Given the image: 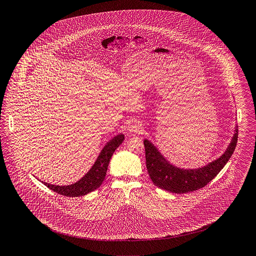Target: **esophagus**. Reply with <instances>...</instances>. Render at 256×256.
Listing matches in <instances>:
<instances>
[{
    "label": "esophagus",
    "mask_w": 256,
    "mask_h": 256,
    "mask_svg": "<svg viewBox=\"0 0 256 256\" xmlns=\"http://www.w3.org/2000/svg\"><path fill=\"white\" fill-rule=\"evenodd\" d=\"M142 131V125L139 124L138 122L133 123L130 127H129V132L130 133H140Z\"/></svg>",
    "instance_id": "esophagus-1"
}]
</instances>
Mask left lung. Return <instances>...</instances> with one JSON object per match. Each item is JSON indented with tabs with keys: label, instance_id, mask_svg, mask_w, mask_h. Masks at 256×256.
Wrapping results in <instances>:
<instances>
[{
	"label": "left lung",
	"instance_id": "1",
	"mask_svg": "<svg viewBox=\"0 0 256 256\" xmlns=\"http://www.w3.org/2000/svg\"><path fill=\"white\" fill-rule=\"evenodd\" d=\"M234 132L232 142L224 154L198 169H181L170 164L148 140H144L146 164L152 183L175 194H186L206 186L232 156L238 142V127H236Z\"/></svg>",
	"mask_w": 256,
	"mask_h": 256
}]
</instances>
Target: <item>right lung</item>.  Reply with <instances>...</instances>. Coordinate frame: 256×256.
<instances>
[{
	"instance_id": "right-lung-1",
	"label": "right lung",
	"mask_w": 256,
	"mask_h": 256,
	"mask_svg": "<svg viewBox=\"0 0 256 256\" xmlns=\"http://www.w3.org/2000/svg\"><path fill=\"white\" fill-rule=\"evenodd\" d=\"M123 140H124L123 134H119L114 139L110 140L100 152L93 167L82 179H80L75 184L68 185V186H56V185L48 184L45 182H43V184L48 186L50 190L60 194H62L64 196H72V198L81 196L93 192L96 188L100 186L102 181L104 180L110 160L114 152H116V150L122 144Z\"/></svg>"
}]
</instances>
